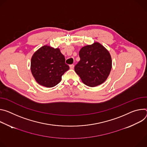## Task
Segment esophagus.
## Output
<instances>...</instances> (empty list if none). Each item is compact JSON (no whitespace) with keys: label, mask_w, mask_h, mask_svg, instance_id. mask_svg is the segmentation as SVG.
Returning a JSON list of instances; mask_svg holds the SVG:
<instances>
[{"label":"esophagus","mask_w":147,"mask_h":147,"mask_svg":"<svg viewBox=\"0 0 147 147\" xmlns=\"http://www.w3.org/2000/svg\"><path fill=\"white\" fill-rule=\"evenodd\" d=\"M69 68H70V69H74V64H72V65H69Z\"/></svg>","instance_id":"34e87169"}]
</instances>
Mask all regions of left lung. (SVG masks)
<instances>
[{
    "mask_svg": "<svg viewBox=\"0 0 147 147\" xmlns=\"http://www.w3.org/2000/svg\"><path fill=\"white\" fill-rule=\"evenodd\" d=\"M80 60L75 65V71L86 85L95 87L104 83L112 67L110 53L98 42L80 49Z\"/></svg>",
    "mask_w": 147,
    "mask_h": 147,
    "instance_id": "obj_1",
    "label": "left lung"
}]
</instances>
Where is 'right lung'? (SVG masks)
Instances as JSON below:
<instances>
[{
	"mask_svg": "<svg viewBox=\"0 0 147 147\" xmlns=\"http://www.w3.org/2000/svg\"><path fill=\"white\" fill-rule=\"evenodd\" d=\"M65 62V57L58 48L45 45L31 57V74L39 85L54 87L61 82L62 76L69 69Z\"/></svg>",
	"mask_w": 147,
	"mask_h": 147,
	"instance_id": "add662e5",
	"label": "right lung"
}]
</instances>
